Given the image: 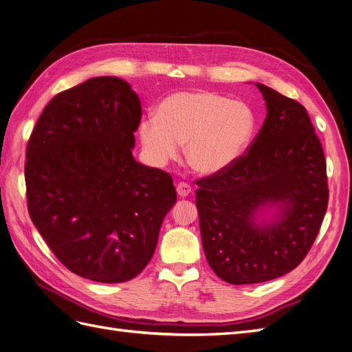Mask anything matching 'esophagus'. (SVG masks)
Segmentation results:
<instances>
[{
	"instance_id": "1",
	"label": "esophagus",
	"mask_w": 352,
	"mask_h": 352,
	"mask_svg": "<svg viewBox=\"0 0 352 352\" xmlns=\"http://www.w3.org/2000/svg\"><path fill=\"white\" fill-rule=\"evenodd\" d=\"M177 193H178V196H179V197H186V196H188V195L192 193V187H190V184H187V183H184V182L178 183V184H177Z\"/></svg>"
}]
</instances>
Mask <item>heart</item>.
Returning a JSON list of instances; mask_svg holds the SVG:
<instances>
[{
    "mask_svg": "<svg viewBox=\"0 0 352 352\" xmlns=\"http://www.w3.org/2000/svg\"><path fill=\"white\" fill-rule=\"evenodd\" d=\"M256 128L251 108L210 90L166 96L156 116L142 119L138 135L151 162L165 165L186 142V159L201 174H217L244 155Z\"/></svg>",
    "mask_w": 352,
    "mask_h": 352,
    "instance_id": "1",
    "label": "heart"
}]
</instances>
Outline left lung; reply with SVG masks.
<instances>
[{"mask_svg":"<svg viewBox=\"0 0 352 352\" xmlns=\"http://www.w3.org/2000/svg\"><path fill=\"white\" fill-rule=\"evenodd\" d=\"M262 129L230 168L197 179L196 206L206 260L229 284L275 279L300 265L329 204L320 138L306 108L265 85ZM278 210L255 223L262 206Z\"/></svg>","mask_w":352,"mask_h":352,"instance_id":"obj_1","label":"left lung"}]
</instances>
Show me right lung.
I'll return each instance as SVG.
<instances>
[{"mask_svg":"<svg viewBox=\"0 0 352 352\" xmlns=\"http://www.w3.org/2000/svg\"><path fill=\"white\" fill-rule=\"evenodd\" d=\"M138 95L95 77L52 98L26 147L30 217L71 272L96 283L137 276L177 201L173 177L138 164Z\"/></svg>","mask_w":352,"mask_h":352,"instance_id":"right-lung-1","label":"right lung"}]
</instances>
